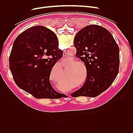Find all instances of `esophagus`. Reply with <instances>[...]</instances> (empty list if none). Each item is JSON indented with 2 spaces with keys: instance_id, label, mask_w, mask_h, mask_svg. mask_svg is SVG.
Listing matches in <instances>:
<instances>
[{
  "instance_id": "34e87169",
  "label": "esophagus",
  "mask_w": 133,
  "mask_h": 133,
  "mask_svg": "<svg viewBox=\"0 0 133 133\" xmlns=\"http://www.w3.org/2000/svg\"><path fill=\"white\" fill-rule=\"evenodd\" d=\"M68 54L66 53H63V57H68Z\"/></svg>"
}]
</instances>
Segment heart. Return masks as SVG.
<instances>
[{"instance_id":"heart-1","label":"heart","mask_w":133,"mask_h":133,"mask_svg":"<svg viewBox=\"0 0 133 133\" xmlns=\"http://www.w3.org/2000/svg\"><path fill=\"white\" fill-rule=\"evenodd\" d=\"M80 64H79V63ZM80 64H83V65H85L84 62H83L81 60H75V61L72 62L70 64V65H73L71 68V70L70 72V75L72 78L75 79L76 81H79L80 79V76L81 74H82V70L83 68L82 66ZM79 82H75V83H78ZM84 82L82 84H80V85H82ZM76 86V85H74Z\"/></svg>"}]
</instances>
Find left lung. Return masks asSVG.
<instances>
[{
  "label": "left lung",
  "mask_w": 133,
  "mask_h": 133,
  "mask_svg": "<svg viewBox=\"0 0 133 133\" xmlns=\"http://www.w3.org/2000/svg\"><path fill=\"white\" fill-rule=\"evenodd\" d=\"M74 45L75 57L85 64L87 76L83 86L71 96L96 97L110 87L119 73V46L110 32L98 25L78 31Z\"/></svg>",
  "instance_id": "8db88e82"
}]
</instances>
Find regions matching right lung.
Wrapping results in <instances>:
<instances>
[{"label":"right lung","instance_id":"1","mask_svg":"<svg viewBox=\"0 0 133 133\" xmlns=\"http://www.w3.org/2000/svg\"><path fill=\"white\" fill-rule=\"evenodd\" d=\"M58 40L53 31L35 26L19 34L14 42L9 68L19 88L39 99H58L62 94L50 83L51 71L62 58Z\"/></svg>","mask_w":133,"mask_h":133}]
</instances>
